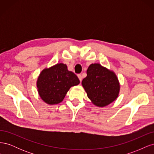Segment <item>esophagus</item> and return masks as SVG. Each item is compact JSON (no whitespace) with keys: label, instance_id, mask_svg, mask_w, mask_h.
<instances>
[{"label":"esophagus","instance_id":"34e87169","mask_svg":"<svg viewBox=\"0 0 154 154\" xmlns=\"http://www.w3.org/2000/svg\"><path fill=\"white\" fill-rule=\"evenodd\" d=\"M78 77L79 78V80H80V81L82 82V76L81 75V74H78Z\"/></svg>","mask_w":154,"mask_h":154}]
</instances>
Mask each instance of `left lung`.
Segmentation results:
<instances>
[{"label": "left lung", "mask_w": 154, "mask_h": 154, "mask_svg": "<svg viewBox=\"0 0 154 154\" xmlns=\"http://www.w3.org/2000/svg\"><path fill=\"white\" fill-rule=\"evenodd\" d=\"M82 84L92 103L100 107L108 105L117 99L120 90L116 74L100 63L90 65Z\"/></svg>", "instance_id": "1"}]
</instances>
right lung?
Returning a JSON list of instances; mask_svg holds the SVG:
<instances>
[{"mask_svg":"<svg viewBox=\"0 0 154 154\" xmlns=\"http://www.w3.org/2000/svg\"><path fill=\"white\" fill-rule=\"evenodd\" d=\"M80 83L74 72L68 71L66 64L60 63L45 68L36 82L38 94L46 103L55 105L62 102L69 88Z\"/></svg>","mask_w":154,"mask_h":154,"instance_id":"1","label":"right lung"}]
</instances>
